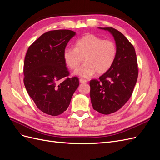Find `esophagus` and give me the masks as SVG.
<instances>
[{
  "label": "esophagus",
  "instance_id": "34e87169",
  "mask_svg": "<svg viewBox=\"0 0 160 160\" xmlns=\"http://www.w3.org/2000/svg\"><path fill=\"white\" fill-rule=\"evenodd\" d=\"M79 82L81 83H87V82H88V80L85 79H80Z\"/></svg>",
  "mask_w": 160,
  "mask_h": 160
}]
</instances>
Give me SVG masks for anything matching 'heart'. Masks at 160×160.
Segmentation results:
<instances>
[{
    "label": "heart",
    "mask_w": 160,
    "mask_h": 160,
    "mask_svg": "<svg viewBox=\"0 0 160 160\" xmlns=\"http://www.w3.org/2000/svg\"><path fill=\"white\" fill-rule=\"evenodd\" d=\"M117 52V46L112 40L102 39L88 34L75 42V48H65L62 58L67 67L75 69L81 61V57H83L85 62L74 74L87 78L95 72L101 75L108 71L114 63Z\"/></svg>",
    "instance_id": "heart-1"
}]
</instances>
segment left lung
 Returning <instances> with one entry per match:
<instances>
[{
  "mask_svg": "<svg viewBox=\"0 0 160 160\" xmlns=\"http://www.w3.org/2000/svg\"><path fill=\"white\" fill-rule=\"evenodd\" d=\"M100 28L112 34L118 52L111 69L99 79L90 81V98L95 110L108 115L122 108L132 96L138 77V65L133 45L122 32L112 27Z\"/></svg>",
  "mask_w": 160,
  "mask_h": 160,
  "instance_id": "1",
  "label": "left lung"
}]
</instances>
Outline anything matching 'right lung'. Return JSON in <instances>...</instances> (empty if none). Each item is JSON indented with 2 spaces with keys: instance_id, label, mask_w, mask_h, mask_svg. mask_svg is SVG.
I'll use <instances>...</instances> for the list:
<instances>
[{
  "instance_id": "right-lung-1",
  "label": "right lung",
  "mask_w": 160,
  "mask_h": 160,
  "mask_svg": "<svg viewBox=\"0 0 160 160\" xmlns=\"http://www.w3.org/2000/svg\"><path fill=\"white\" fill-rule=\"evenodd\" d=\"M75 32L55 30L45 32L28 47L24 61V84L38 109L52 116L67 110L79 85L69 78L62 52Z\"/></svg>"
}]
</instances>
